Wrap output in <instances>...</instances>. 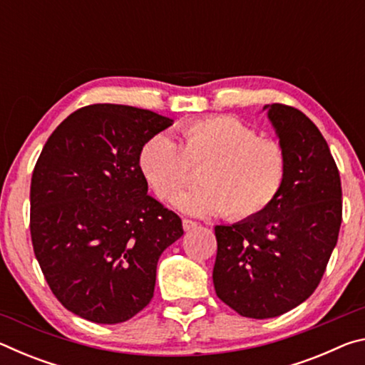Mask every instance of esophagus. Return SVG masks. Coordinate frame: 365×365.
Returning <instances> with one entry per match:
<instances>
[{
	"mask_svg": "<svg viewBox=\"0 0 365 365\" xmlns=\"http://www.w3.org/2000/svg\"><path fill=\"white\" fill-rule=\"evenodd\" d=\"M182 224H183V230H185V232H190V230H193V228L197 227L196 222L190 220V219H183Z\"/></svg>",
	"mask_w": 365,
	"mask_h": 365,
	"instance_id": "obj_1",
	"label": "esophagus"
}]
</instances>
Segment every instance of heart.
Segmentation results:
<instances>
[{
  "instance_id": "b5f03b06",
  "label": "heart",
  "mask_w": 365,
  "mask_h": 365,
  "mask_svg": "<svg viewBox=\"0 0 365 365\" xmlns=\"http://www.w3.org/2000/svg\"><path fill=\"white\" fill-rule=\"evenodd\" d=\"M205 165L202 187L178 195L192 181L191 167ZM138 168L154 193L183 212L228 219L255 217L267 209L285 180L287 158L275 140L232 115H214L180 127V145L165 133L148 138L138 153Z\"/></svg>"
}]
</instances>
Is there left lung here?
Segmentation results:
<instances>
[{
	"label": "left lung",
	"mask_w": 365,
	"mask_h": 365,
	"mask_svg": "<svg viewBox=\"0 0 365 365\" xmlns=\"http://www.w3.org/2000/svg\"><path fill=\"white\" fill-rule=\"evenodd\" d=\"M264 110L285 151V180L261 214L214 228L215 293L250 319L282 316L314 293L336 246L343 209L339 172L316 123L285 104Z\"/></svg>",
	"instance_id": "obj_1"
}]
</instances>
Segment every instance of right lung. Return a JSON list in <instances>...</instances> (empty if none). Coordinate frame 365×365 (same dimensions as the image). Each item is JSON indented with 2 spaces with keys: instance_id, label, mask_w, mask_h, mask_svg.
I'll use <instances>...</instances> for the list:
<instances>
[{
  "instance_id": "right-lung-1",
  "label": "right lung",
  "mask_w": 365,
  "mask_h": 365,
  "mask_svg": "<svg viewBox=\"0 0 365 365\" xmlns=\"http://www.w3.org/2000/svg\"><path fill=\"white\" fill-rule=\"evenodd\" d=\"M153 110L93 104L43 146L30 183L35 257L67 311L120 324L150 304L163 251L182 220L153 196L138 168L145 141L172 125Z\"/></svg>"
}]
</instances>
